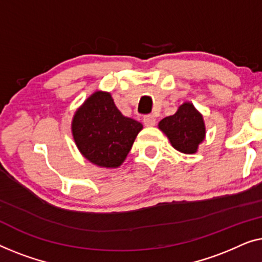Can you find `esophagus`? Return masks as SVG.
Instances as JSON below:
<instances>
[{
    "instance_id": "34e87169",
    "label": "esophagus",
    "mask_w": 262,
    "mask_h": 262,
    "mask_svg": "<svg viewBox=\"0 0 262 262\" xmlns=\"http://www.w3.org/2000/svg\"><path fill=\"white\" fill-rule=\"evenodd\" d=\"M143 123H145L146 127H153L156 124V119H154L153 115H147L143 117Z\"/></svg>"
}]
</instances>
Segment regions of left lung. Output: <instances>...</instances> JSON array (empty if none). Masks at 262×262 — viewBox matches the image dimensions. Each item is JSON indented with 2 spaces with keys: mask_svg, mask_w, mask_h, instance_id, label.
I'll list each match as a JSON object with an SVG mask.
<instances>
[{
  "mask_svg": "<svg viewBox=\"0 0 262 262\" xmlns=\"http://www.w3.org/2000/svg\"><path fill=\"white\" fill-rule=\"evenodd\" d=\"M159 129L177 150L185 154L196 153L205 138L203 116L190 102L183 103L174 115L161 120Z\"/></svg>",
  "mask_w": 262,
  "mask_h": 262,
  "instance_id": "left-lung-1",
  "label": "left lung"
}]
</instances>
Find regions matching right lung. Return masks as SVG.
Instances as JSON below:
<instances>
[{
	"label": "right lung",
	"instance_id": "add662e5",
	"mask_svg": "<svg viewBox=\"0 0 262 262\" xmlns=\"http://www.w3.org/2000/svg\"><path fill=\"white\" fill-rule=\"evenodd\" d=\"M71 129L79 152L90 163L116 168L127 158L142 124L123 116L109 93L96 91L76 112Z\"/></svg>",
	"mask_w": 262,
	"mask_h": 262
}]
</instances>
